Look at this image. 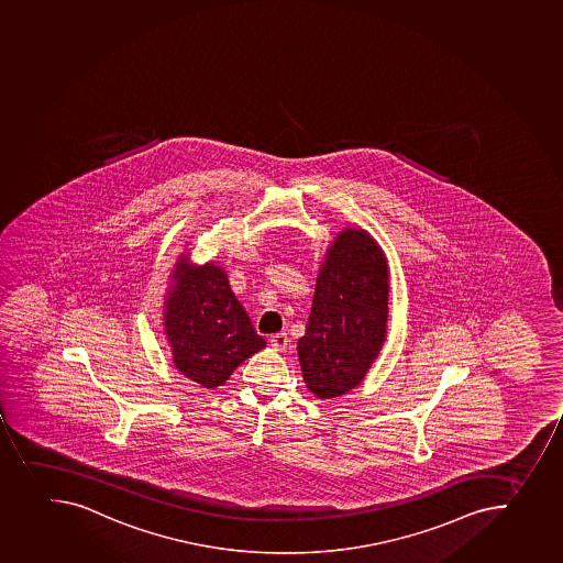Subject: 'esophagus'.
Here are the masks:
<instances>
[{
  "label": "esophagus",
  "instance_id": "esophagus-1",
  "mask_svg": "<svg viewBox=\"0 0 563 563\" xmlns=\"http://www.w3.org/2000/svg\"><path fill=\"white\" fill-rule=\"evenodd\" d=\"M288 343V333H275V335H272V338H269V344H272V346H274L275 350H286Z\"/></svg>",
  "mask_w": 563,
  "mask_h": 563
}]
</instances>
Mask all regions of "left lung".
I'll return each mask as SVG.
<instances>
[{
	"label": "left lung",
	"instance_id": "8db88e82",
	"mask_svg": "<svg viewBox=\"0 0 563 563\" xmlns=\"http://www.w3.org/2000/svg\"><path fill=\"white\" fill-rule=\"evenodd\" d=\"M390 268L368 231L344 228L317 275L306 332L297 341L306 386L319 399L354 390L386 339Z\"/></svg>",
	"mask_w": 563,
	"mask_h": 563
}]
</instances>
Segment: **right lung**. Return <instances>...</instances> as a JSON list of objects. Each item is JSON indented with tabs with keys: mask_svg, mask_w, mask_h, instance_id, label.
<instances>
[{
	"mask_svg": "<svg viewBox=\"0 0 563 563\" xmlns=\"http://www.w3.org/2000/svg\"><path fill=\"white\" fill-rule=\"evenodd\" d=\"M164 332L173 363L202 388H217L233 369L266 346L231 291L225 269L202 266L183 253L164 302Z\"/></svg>",
	"mask_w": 563,
	"mask_h": 563,
	"instance_id": "add662e5",
	"label": "right lung"
}]
</instances>
